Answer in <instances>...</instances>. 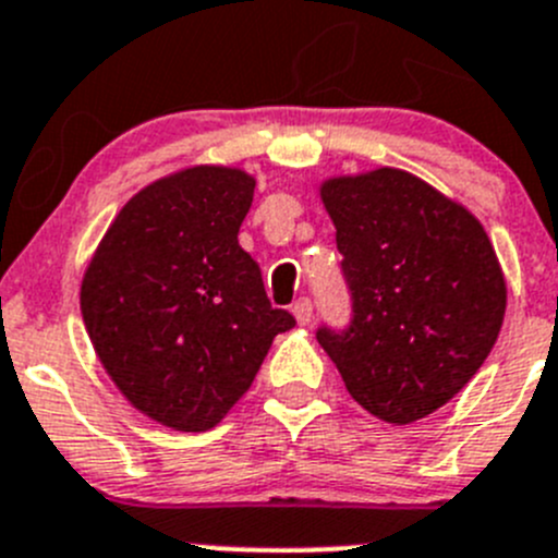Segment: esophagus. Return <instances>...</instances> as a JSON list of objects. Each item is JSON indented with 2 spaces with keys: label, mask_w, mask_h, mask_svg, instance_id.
I'll list each match as a JSON object with an SVG mask.
<instances>
[{
  "label": "esophagus",
  "mask_w": 558,
  "mask_h": 558,
  "mask_svg": "<svg viewBox=\"0 0 558 558\" xmlns=\"http://www.w3.org/2000/svg\"><path fill=\"white\" fill-rule=\"evenodd\" d=\"M291 313H294L296 324H302V327H305V324H311L313 322L311 300H307V296H300V300L294 302V307H291Z\"/></svg>",
  "instance_id": "1"
}]
</instances>
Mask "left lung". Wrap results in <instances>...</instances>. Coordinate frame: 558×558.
<instances>
[{
	"mask_svg": "<svg viewBox=\"0 0 558 558\" xmlns=\"http://www.w3.org/2000/svg\"><path fill=\"white\" fill-rule=\"evenodd\" d=\"M322 202L351 291V324L318 343L351 398L409 425L456 398L499 338L507 283L483 223L400 169L332 177Z\"/></svg>",
	"mask_w": 558,
	"mask_h": 558,
	"instance_id": "8db88e82",
	"label": "left lung"
}]
</instances>
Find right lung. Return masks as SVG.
Masks as SVG:
<instances>
[{
  "mask_svg": "<svg viewBox=\"0 0 558 558\" xmlns=\"http://www.w3.org/2000/svg\"><path fill=\"white\" fill-rule=\"evenodd\" d=\"M256 180L193 166L135 193L81 280V316L119 392L166 428H215L251 389L275 335L262 269L240 247Z\"/></svg>",
  "mask_w": 558,
  "mask_h": 558,
  "instance_id": "right-lung-1",
  "label": "right lung"
}]
</instances>
